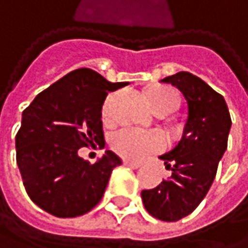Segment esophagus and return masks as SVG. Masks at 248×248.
Instances as JSON below:
<instances>
[{
	"instance_id": "esophagus-1",
	"label": "esophagus",
	"mask_w": 248,
	"mask_h": 248,
	"mask_svg": "<svg viewBox=\"0 0 248 248\" xmlns=\"http://www.w3.org/2000/svg\"><path fill=\"white\" fill-rule=\"evenodd\" d=\"M124 167L132 168V170H138V168H140V164H138V162H130V161H124Z\"/></svg>"
}]
</instances>
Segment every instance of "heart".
Here are the masks:
<instances>
[{"label":"heart","mask_w":248,"mask_h":248,"mask_svg":"<svg viewBox=\"0 0 248 248\" xmlns=\"http://www.w3.org/2000/svg\"><path fill=\"white\" fill-rule=\"evenodd\" d=\"M149 103L154 110L170 109L173 110L178 105V94L172 87L158 86L154 87L149 93ZM113 99L110 94L102 108V119L105 122H110L113 119ZM110 145L113 151L129 161H140L151 154H155L165 148L167 139L159 132H143L135 127H124L115 132L110 138Z\"/></svg>","instance_id":"1"}]
</instances>
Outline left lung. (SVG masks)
<instances>
[{
    "label": "left lung",
    "instance_id": "8db88e82",
    "mask_svg": "<svg viewBox=\"0 0 248 248\" xmlns=\"http://www.w3.org/2000/svg\"><path fill=\"white\" fill-rule=\"evenodd\" d=\"M161 81L184 94L188 119L178 145L159 156L172 175L140 195L152 217L171 223L191 214L207 195L227 149L231 118L223 96L200 77L179 72Z\"/></svg>",
    "mask_w": 248,
    "mask_h": 248
}]
</instances>
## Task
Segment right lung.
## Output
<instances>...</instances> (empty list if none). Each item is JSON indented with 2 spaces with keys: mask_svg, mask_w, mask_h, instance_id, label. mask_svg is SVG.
<instances>
[{
  "mask_svg": "<svg viewBox=\"0 0 248 248\" xmlns=\"http://www.w3.org/2000/svg\"><path fill=\"white\" fill-rule=\"evenodd\" d=\"M126 84L77 69L37 94L23 112L16 136L17 165L28 197L41 210L72 218L99 204L122 159L106 151L90 164L78 149L105 142L102 106L109 92Z\"/></svg>",
  "mask_w": 248,
  "mask_h": 248,
  "instance_id": "add662e5",
  "label": "right lung"
}]
</instances>
